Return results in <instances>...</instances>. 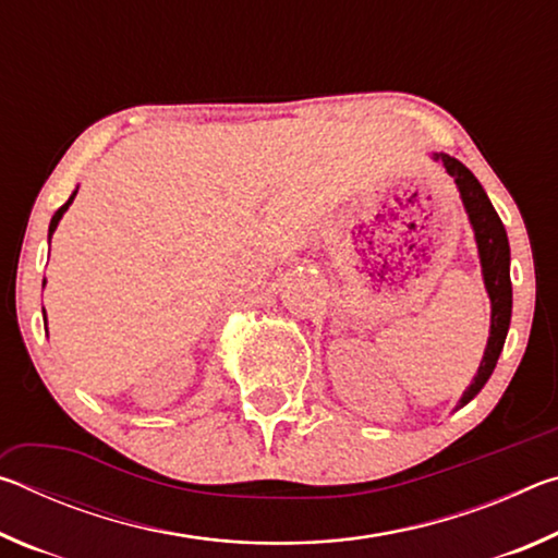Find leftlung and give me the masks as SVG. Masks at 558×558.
Here are the masks:
<instances>
[{"label":"left lung","mask_w":558,"mask_h":558,"mask_svg":"<svg viewBox=\"0 0 558 558\" xmlns=\"http://www.w3.org/2000/svg\"><path fill=\"white\" fill-rule=\"evenodd\" d=\"M436 162H442L446 172L456 179V186L460 192L462 206H465L468 219L472 231H475L477 241V253H480V266H483V278L485 288L489 295V305H493V315H489V339L485 347V356L480 362V369L475 379L468 386V391L462 393L458 405L470 403L475 396L483 391L489 376H493L499 352H502L509 319H512V280H509V241L507 231L499 216L495 211L493 202L487 199L483 184L477 182L475 174L470 169L458 162L456 157L446 153L433 155Z\"/></svg>","instance_id":"1"}]
</instances>
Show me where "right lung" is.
<instances>
[{"label": "right lung", "instance_id": "right-lung-1", "mask_svg": "<svg viewBox=\"0 0 558 558\" xmlns=\"http://www.w3.org/2000/svg\"><path fill=\"white\" fill-rule=\"evenodd\" d=\"M75 194H78V189H75V192L69 196V202H65L59 211L53 214V219H51V223H49V243H51V235H53V231H56V226H59V221H61V216L69 211V206L73 204V199H75ZM44 286H46V280H44ZM44 319H46V313H44Z\"/></svg>", "mask_w": 558, "mask_h": 558}]
</instances>
